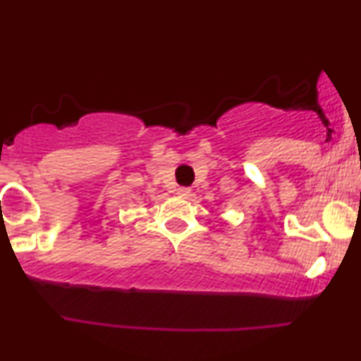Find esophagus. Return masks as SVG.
I'll use <instances>...</instances> for the list:
<instances>
[{
	"mask_svg": "<svg viewBox=\"0 0 361 361\" xmlns=\"http://www.w3.org/2000/svg\"><path fill=\"white\" fill-rule=\"evenodd\" d=\"M190 193H192V190L190 188H186V186H181V188H178V195H180V197H190Z\"/></svg>",
	"mask_w": 361,
	"mask_h": 361,
	"instance_id": "esophagus-1",
	"label": "esophagus"
}]
</instances>
